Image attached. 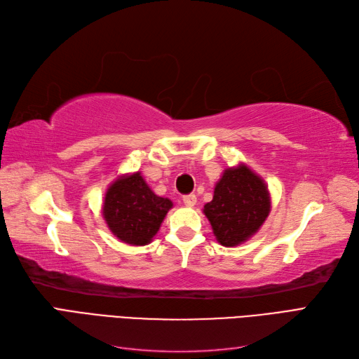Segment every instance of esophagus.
<instances>
[{
	"label": "esophagus",
	"instance_id": "obj_1",
	"mask_svg": "<svg viewBox=\"0 0 359 359\" xmlns=\"http://www.w3.org/2000/svg\"><path fill=\"white\" fill-rule=\"evenodd\" d=\"M182 202H184V205H186V206H194V205H196V202H198L196 194H187V196L182 198Z\"/></svg>",
	"mask_w": 359,
	"mask_h": 359
}]
</instances>
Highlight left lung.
I'll return each mask as SVG.
<instances>
[{"label":"left lung","instance_id":"obj_1","mask_svg":"<svg viewBox=\"0 0 359 359\" xmlns=\"http://www.w3.org/2000/svg\"><path fill=\"white\" fill-rule=\"evenodd\" d=\"M271 211V196L265 181L244 163L223 172L214 187L212 201L203 214L222 245L235 247L252 238Z\"/></svg>","mask_w":359,"mask_h":359}]
</instances>
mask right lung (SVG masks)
Returning <instances> with one entry per match:
<instances>
[{
  "label": "right lung",
  "instance_id": "add662e5",
  "mask_svg": "<svg viewBox=\"0 0 359 359\" xmlns=\"http://www.w3.org/2000/svg\"><path fill=\"white\" fill-rule=\"evenodd\" d=\"M172 206L170 199L157 196L140 172H136L119 177L107 189L103 219L119 241L147 245L153 241Z\"/></svg>",
  "mask_w": 359,
  "mask_h": 359
}]
</instances>
